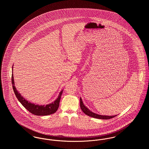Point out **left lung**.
Returning <instances> with one entry per match:
<instances>
[{
	"label": "left lung",
	"instance_id": "left-lung-1",
	"mask_svg": "<svg viewBox=\"0 0 149 149\" xmlns=\"http://www.w3.org/2000/svg\"><path fill=\"white\" fill-rule=\"evenodd\" d=\"M80 108L82 110V111L86 115L92 117L93 118H98V119H102V120H109L111 118H112L114 117H116V116H102V115H99L97 114L94 113L92 112H91L88 108H87L84 105L82 99L80 98Z\"/></svg>",
	"mask_w": 149,
	"mask_h": 149
}]
</instances>
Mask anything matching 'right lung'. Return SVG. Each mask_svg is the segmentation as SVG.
<instances>
[{"instance_id": "1", "label": "right lung", "mask_w": 149, "mask_h": 149, "mask_svg": "<svg viewBox=\"0 0 149 149\" xmlns=\"http://www.w3.org/2000/svg\"><path fill=\"white\" fill-rule=\"evenodd\" d=\"M12 84L13 85V89L16 97L22 104V106L24 107L27 110H28L30 113L35 114L36 116H47V115H50L51 114L54 113L56 112L59 107L60 101L61 97L63 91L60 92L58 98L52 103L47 104L46 106L45 105L40 106L37 104L36 105L35 104L29 102L27 100L24 99L23 97H22L19 93L18 92V91H17L14 86V78H13V72L12 74Z\"/></svg>"}]
</instances>
